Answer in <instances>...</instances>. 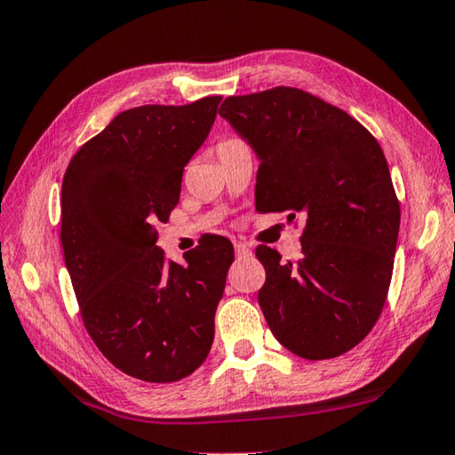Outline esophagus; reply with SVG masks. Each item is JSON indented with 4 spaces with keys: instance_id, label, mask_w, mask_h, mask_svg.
I'll return each instance as SVG.
<instances>
[{
    "instance_id": "34e87169",
    "label": "esophagus",
    "mask_w": 455,
    "mask_h": 455,
    "mask_svg": "<svg viewBox=\"0 0 455 455\" xmlns=\"http://www.w3.org/2000/svg\"><path fill=\"white\" fill-rule=\"evenodd\" d=\"M235 251H236V254H249L251 252V249L249 246H246L243 241H235Z\"/></svg>"
}]
</instances>
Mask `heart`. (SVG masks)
I'll return each mask as SVG.
<instances>
[{"instance_id":"b5f03b06","label":"heart","mask_w":455,"mask_h":455,"mask_svg":"<svg viewBox=\"0 0 455 455\" xmlns=\"http://www.w3.org/2000/svg\"><path fill=\"white\" fill-rule=\"evenodd\" d=\"M225 141H228V139H225ZM220 143H222V141H220Z\"/></svg>"}]
</instances>
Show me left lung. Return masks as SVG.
I'll use <instances>...</instances> for the list:
<instances>
[{"label":"left lung","instance_id":"obj_1","mask_svg":"<svg viewBox=\"0 0 455 455\" xmlns=\"http://www.w3.org/2000/svg\"><path fill=\"white\" fill-rule=\"evenodd\" d=\"M219 113L260 159L256 211L307 220L299 260L256 246L267 324L296 356H340L374 328L392 280L400 201L382 147L348 113L296 87L227 97Z\"/></svg>","mask_w":455,"mask_h":455}]
</instances>
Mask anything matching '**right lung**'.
Returning <instances> with one entry per match:
<instances>
[{"label": "right lung", "mask_w": 455, "mask_h": 455, "mask_svg": "<svg viewBox=\"0 0 455 455\" xmlns=\"http://www.w3.org/2000/svg\"><path fill=\"white\" fill-rule=\"evenodd\" d=\"M220 99L123 111L63 177L60 238L81 320L115 368L145 382L187 378L212 346L233 244L211 235L177 264L156 246V225L177 206Z\"/></svg>", "instance_id": "obj_1"}]
</instances>
